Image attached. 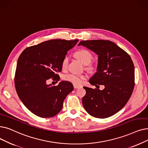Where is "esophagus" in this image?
Listing matches in <instances>:
<instances>
[{
    "label": "esophagus",
    "mask_w": 148,
    "mask_h": 148,
    "mask_svg": "<svg viewBox=\"0 0 148 148\" xmlns=\"http://www.w3.org/2000/svg\"><path fill=\"white\" fill-rule=\"evenodd\" d=\"M74 89H77V88H79L80 86H77V85H74Z\"/></svg>",
    "instance_id": "1"
}]
</instances>
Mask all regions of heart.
Listing matches in <instances>:
<instances>
[{
    "mask_svg": "<svg viewBox=\"0 0 148 148\" xmlns=\"http://www.w3.org/2000/svg\"><path fill=\"white\" fill-rule=\"evenodd\" d=\"M75 56L77 57V59L79 60L83 65H88L92 59L91 54L86 49H80L77 51L75 53ZM68 63V57H65L62 63V67L63 69L67 68ZM85 78L86 76L85 75L76 74H68L63 76L64 80L73 83L74 85H80L83 82V80Z\"/></svg>",
    "mask_w": 148,
    "mask_h": 148,
    "instance_id": "heart-1",
    "label": "heart"
}]
</instances>
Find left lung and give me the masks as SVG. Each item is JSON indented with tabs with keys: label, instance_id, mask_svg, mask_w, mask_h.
Returning <instances> with one entry per match:
<instances>
[{
	"label": "left lung",
	"instance_id": "left-lung-1",
	"mask_svg": "<svg viewBox=\"0 0 148 148\" xmlns=\"http://www.w3.org/2000/svg\"><path fill=\"white\" fill-rule=\"evenodd\" d=\"M82 45L98 56L97 71L89 80L96 89L84 86L82 103L86 112L100 119L111 117L120 111L129 100L134 87L135 69L130 55L112 42L83 40ZM98 84H103L100 90Z\"/></svg>",
	"mask_w": 148,
	"mask_h": 148
}]
</instances>
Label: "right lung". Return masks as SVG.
<instances>
[{
    "label": "right lung",
    "mask_w": 148,
    "mask_h": 148,
    "mask_svg": "<svg viewBox=\"0 0 148 148\" xmlns=\"http://www.w3.org/2000/svg\"><path fill=\"white\" fill-rule=\"evenodd\" d=\"M79 41L53 39L28 47L19 56L15 74V87L19 99L34 114L52 117L63 107L67 95L74 89L71 83L59 82L57 86L47 81L60 79L62 63L68 51Z\"/></svg>",
    "instance_id": "obj_1"
}]
</instances>
